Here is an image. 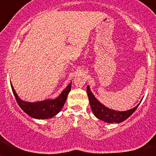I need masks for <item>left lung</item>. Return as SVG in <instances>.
<instances>
[{
	"mask_svg": "<svg viewBox=\"0 0 156 156\" xmlns=\"http://www.w3.org/2000/svg\"><path fill=\"white\" fill-rule=\"evenodd\" d=\"M87 93L89 102H90V108H91L94 115L97 117L98 119L104 121V122H108V123H114V122L119 123V122L126 120L128 117L130 116L134 112L135 110L137 109L140 103H139L136 107L129 110L122 112L115 111L113 109L107 108L106 106L101 104L90 91L89 86L87 87Z\"/></svg>",
	"mask_w": 156,
	"mask_h": 156,
	"instance_id": "left-lung-1",
	"label": "left lung"
}]
</instances>
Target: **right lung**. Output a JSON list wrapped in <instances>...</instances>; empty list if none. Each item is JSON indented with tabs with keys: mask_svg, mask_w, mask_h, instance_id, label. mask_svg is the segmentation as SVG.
I'll return each instance as SVG.
<instances>
[{
	"mask_svg": "<svg viewBox=\"0 0 156 156\" xmlns=\"http://www.w3.org/2000/svg\"><path fill=\"white\" fill-rule=\"evenodd\" d=\"M71 84L72 83H70L63 90L61 94L55 99H47L36 102H28L23 101L18 96L12 84H11V86L18 105L27 115L34 119H45L52 118L61 111L67 99V96L71 90Z\"/></svg>",
	"mask_w": 156,
	"mask_h": 156,
	"instance_id": "add662e5",
	"label": "right lung"
}]
</instances>
